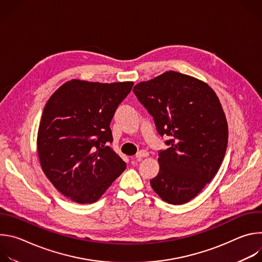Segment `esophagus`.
Here are the masks:
<instances>
[{
  "instance_id": "esophagus-1",
  "label": "esophagus",
  "mask_w": 262,
  "mask_h": 262,
  "mask_svg": "<svg viewBox=\"0 0 262 262\" xmlns=\"http://www.w3.org/2000/svg\"><path fill=\"white\" fill-rule=\"evenodd\" d=\"M148 156V152L145 151V150H142V151H139L136 156H135V159L137 161H141L143 158H146Z\"/></svg>"
}]
</instances>
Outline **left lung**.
<instances>
[{"label": "left lung", "mask_w": 262, "mask_h": 262, "mask_svg": "<svg viewBox=\"0 0 262 262\" xmlns=\"http://www.w3.org/2000/svg\"><path fill=\"white\" fill-rule=\"evenodd\" d=\"M133 91L154 117L158 133L170 138V147L159 154L160 171L151 188L169 204L189 202L215 176L226 152L228 124L215 92L172 70Z\"/></svg>", "instance_id": "left-lung-1"}]
</instances>
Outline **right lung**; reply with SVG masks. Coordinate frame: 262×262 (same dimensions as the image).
<instances>
[{"mask_svg":"<svg viewBox=\"0 0 262 262\" xmlns=\"http://www.w3.org/2000/svg\"><path fill=\"white\" fill-rule=\"evenodd\" d=\"M133 86L71 80L46 103L37 135L40 165L70 200L96 202L125 170L126 164L107 143L113 142L112 118Z\"/></svg>","mask_w":262,"mask_h":262,"instance_id":"obj_1","label":"right lung"}]
</instances>
